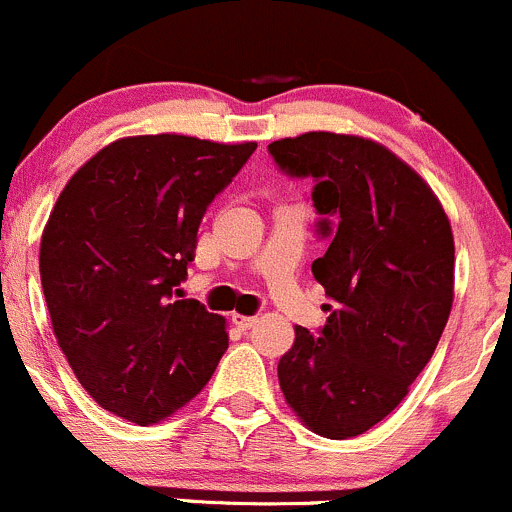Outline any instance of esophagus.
Instances as JSON below:
<instances>
[{
    "label": "esophagus",
    "mask_w": 512,
    "mask_h": 512,
    "mask_svg": "<svg viewBox=\"0 0 512 512\" xmlns=\"http://www.w3.org/2000/svg\"><path fill=\"white\" fill-rule=\"evenodd\" d=\"M256 315H241V313H234L231 315V323L236 325L239 330H251L256 325Z\"/></svg>",
    "instance_id": "esophagus-1"
}]
</instances>
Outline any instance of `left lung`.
I'll use <instances>...</instances> for the list:
<instances>
[{
  "mask_svg": "<svg viewBox=\"0 0 512 512\" xmlns=\"http://www.w3.org/2000/svg\"><path fill=\"white\" fill-rule=\"evenodd\" d=\"M278 170L313 179L315 231L330 246L313 276L323 328H295L278 362L286 402L315 434H365L407 397L453 303V234L439 199L377 142L305 133L268 145Z\"/></svg>",
  "mask_w": 512,
  "mask_h": 512,
  "instance_id": "left-lung-1",
  "label": "left lung"
}]
</instances>
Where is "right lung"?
<instances>
[{
    "label": "right lung",
    "mask_w": 512,
    "mask_h": 512,
    "mask_svg": "<svg viewBox=\"0 0 512 512\" xmlns=\"http://www.w3.org/2000/svg\"><path fill=\"white\" fill-rule=\"evenodd\" d=\"M254 150L167 133L123 138L63 187L41 236V286L73 374L115 416L165 419L217 370L224 318L175 295L204 212Z\"/></svg>",
    "instance_id": "1"
}]
</instances>
